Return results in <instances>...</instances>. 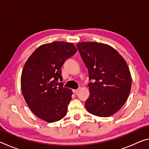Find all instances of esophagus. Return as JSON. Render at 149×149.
<instances>
[{"mask_svg": "<svg viewBox=\"0 0 149 149\" xmlns=\"http://www.w3.org/2000/svg\"><path fill=\"white\" fill-rule=\"evenodd\" d=\"M79 89H80V88H78L77 89H73V90H72V91H73V93H75V94H76V93H77L78 91H79Z\"/></svg>", "mask_w": 149, "mask_h": 149, "instance_id": "esophagus-1", "label": "esophagus"}]
</instances>
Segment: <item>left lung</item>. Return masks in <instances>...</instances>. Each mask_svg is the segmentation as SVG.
Returning a JSON list of instances; mask_svg holds the SVG:
<instances>
[{
	"label": "left lung",
	"instance_id": "left-lung-1",
	"mask_svg": "<svg viewBox=\"0 0 149 149\" xmlns=\"http://www.w3.org/2000/svg\"><path fill=\"white\" fill-rule=\"evenodd\" d=\"M77 47L86 65L89 97L85 107L97 116L108 117L116 113L127 99L132 88V76L124 58L110 45L82 42Z\"/></svg>",
	"mask_w": 149,
	"mask_h": 149
}]
</instances>
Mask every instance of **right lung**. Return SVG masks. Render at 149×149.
Masks as SVG:
<instances>
[{"label":"right lung","mask_w":149,"mask_h":149,"mask_svg":"<svg viewBox=\"0 0 149 149\" xmlns=\"http://www.w3.org/2000/svg\"><path fill=\"white\" fill-rule=\"evenodd\" d=\"M77 52L71 42L42 45L25 64L21 76L22 94L33 114L47 122H57L67 113L71 89L63 87L61 67Z\"/></svg>","instance_id":"obj_1"}]
</instances>
